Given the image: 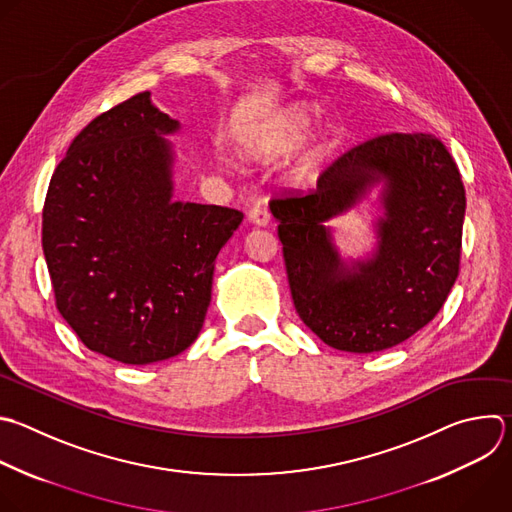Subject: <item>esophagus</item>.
Segmentation results:
<instances>
[{
  "label": "esophagus",
  "mask_w": 512,
  "mask_h": 512,
  "mask_svg": "<svg viewBox=\"0 0 512 512\" xmlns=\"http://www.w3.org/2000/svg\"><path fill=\"white\" fill-rule=\"evenodd\" d=\"M249 221H251L253 225H257V227H267L269 221H271V215H269V211H267L265 207L257 205V207H253V209L249 211Z\"/></svg>",
  "instance_id": "1"
}]
</instances>
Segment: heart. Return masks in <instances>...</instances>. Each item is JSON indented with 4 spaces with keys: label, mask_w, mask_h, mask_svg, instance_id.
Masks as SVG:
<instances>
[{
    "label": "heart",
    "mask_w": 512,
    "mask_h": 512,
    "mask_svg": "<svg viewBox=\"0 0 512 512\" xmlns=\"http://www.w3.org/2000/svg\"><path fill=\"white\" fill-rule=\"evenodd\" d=\"M317 118V110L305 102H287L269 114L263 122L251 130L243 142L241 150L249 158L271 160L289 152L300 138H306L297 146V152L291 162V181L297 187L313 183L327 162L337 152L344 140V130L339 122L325 118L310 126ZM312 130L309 131L308 128Z\"/></svg>",
    "instance_id": "1"
}]
</instances>
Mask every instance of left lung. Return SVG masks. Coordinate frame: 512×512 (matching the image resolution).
<instances>
[{
    "label": "left lung",
    "mask_w": 512,
    "mask_h": 512,
    "mask_svg": "<svg viewBox=\"0 0 512 512\" xmlns=\"http://www.w3.org/2000/svg\"><path fill=\"white\" fill-rule=\"evenodd\" d=\"M375 247L346 258L328 221L374 189ZM291 297L327 346L372 354L434 319L460 265L466 193L446 146L430 134H384L339 156L305 197L273 199Z\"/></svg>",
    "instance_id": "left-lung-1"
}]
</instances>
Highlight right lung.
<instances>
[{
    "label": "right lung",
    "mask_w": 512,
    "mask_h": 512,
    "mask_svg": "<svg viewBox=\"0 0 512 512\" xmlns=\"http://www.w3.org/2000/svg\"><path fill=\"white\" fill-rule=\"evenodd\" d=\"M181 122L140 92L94 118L50 181L42 247L56 305L82 344L146 366L199 337L215 259L243 221L175 201Z\"/></svg>",
    "instance_id": "1"
}]
</instances>
